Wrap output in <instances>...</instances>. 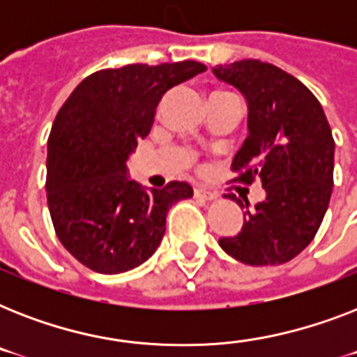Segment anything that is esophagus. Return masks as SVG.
I'll use <instances>...</instances> for the list:
<instances>
[{"label": "esophagus", "instance_id": "obj_1", "mask_svg": "<svg viewBox=\"0 0 357 357\" xmlns=\"http://www.w3.org/2000/svg\"><path fill=\"white\" fill-rule=\"evenodd\" d=\"M195 198H198V200L213 202V200H217L218 195L217 192H211V190H207V189H195Z\"/></svg>", "mask_w": 357, "mask_h": 357}]
</instances>
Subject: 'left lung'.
<instances>
[{"label":"left lung","instance_id":"1","mask_svg":"<svg viewBox=\"0 0 357 357\" xmlns=\"http://www.w3.org/2000/svg\"><path fill=\"white\" fill-rule=\"evenodd\" d=\"M248 105V137L231 168L238 181L259 179L265 200L250 209L246 196L226 198L246 207V218L220 248L252 266L282 265L313 241L333 189L332 129L313 92L282 68L244 59L213 68Z\"/></svg>","mask_w":357,"mask_h":357}]
</instances>
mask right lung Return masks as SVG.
<instances>
[{"instance_id": "obj_1", "label": "right lung", "mask_w": 357, "mask_h": 357, "mask_svg": "<svg viewBox=\"0 0 357 357\" xmlns=\"http://www.w3.org/2000/svg\"><path fill=\"white\" fill-rule=\"evenodd\" d=\"M202 72L196 61L100 70L59 109L47 139V207L59 241L91 271L120 274L150 259L168 209L192 196L185 181L146 190L128 176V159L161 98Z\"/></svg>"}]
</instances>
